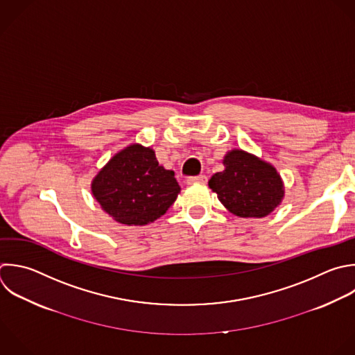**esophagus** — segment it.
I'll list each match as a JSON object with an SVG mask.
<instances>
[{"instance_id": "esophagus-1", "label": "esophagus", "mask_w": 355, "mask_h": 355, "mask_svg": "<svg viewBox=\"0 0 355 355\" xmlns=\"http://www.w3.org/2000/svg\"><path fill=\"white\" fill-rule=\"evenodd\" d=\"M207 176L205 175H200V176H194V178H189L187 183L189 184H194V183H207Z\"/></svg>"}]
</instances>
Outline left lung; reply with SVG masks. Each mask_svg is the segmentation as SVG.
Here are the masks:
<instances>
[{"label":"left lung","mask_w":355,"mask_h":355,"mask_svg":"<svg viewBox=\"0 0 355 355\" xmlns=\"http://www.w3.org/2000/svg\"><path fill=\"white\" fill-rule=\"evenodd\" d=\"M225 169L215 173L209 189L223 207L239 218H263L280 205L283 180L273 165L243 150H230L222 161Z\"/></svg>","instance_id":"8db88e82"}]
</instances>
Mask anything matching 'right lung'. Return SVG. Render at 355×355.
Instances as JSON below:
<instances>
[{"label": "right lung", "instance_id": "obj_1", "mask_svg": "<svg viewBox=\"0 0 355 355\" xmlns=\"http://www.w3.org/2000/svg\"><path fill=\"white\" fill-rule=\"evenodd\" d=\"M92 193L118 223L144 226L168 211L180 186L175 172L158 164L151 147L133 143L100 169L92 182Z\"/></svg>", "mask_w": 355, "mask_h": 355}]
</instances>
